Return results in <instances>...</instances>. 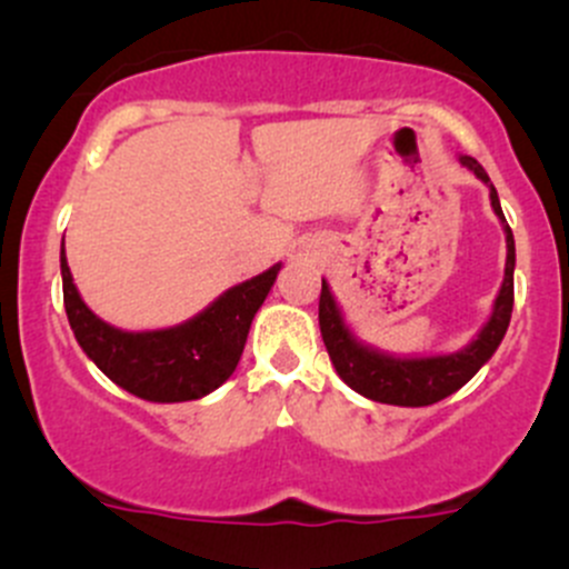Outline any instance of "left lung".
I'll use <instances>...</instances> for the list:
<instances>
[{
    "instance_id": "1",
    "label": "left lung",
    "mask_w": 569,
    "mask_h": 569,
    "mask_svg": "<svg viewBox=\"0 0 569 569\" xmlns=\"http://www.w3.org/2000/svg\"><path fill=\"white\" fill-rule=\"evenodd\" d=\"M462 168L479 178L481 183L490 187V206L496 217L501 220L503 233H507V267H503V283L498 289L496 302H492L490 319L481 325L476 338L465 343L460 352L449 355H391L371 343L360 341L352 332V327L343 319L336 297H332L330 283L321 280L319 297V327L325 338L327 355L336 366L338 377L347 382L352 391L371 401L396 407H427L435 401L446 399L455 391H460L465 382L496 355L498 343L507 336L509 319H512L515 306V237L512 228L507 226L498 200L496 187L490 176L485 173L473 157H460Z\"/></svg>"
}]
</instances>
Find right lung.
I'll use <instances>...</instances> for the list:
<instances>
[{
	"label": "right lung",
	"instance_id": "add662e5",
	"mask_svg": "<svg viewBox=\"0 0 569 569\" xmlns=\"http://www.w3.org/2000/svg\"><path fill=\"white\" fill-rule=\"evenodd\" d=\"M62 300L82 352L123 391L146 401H192L209 396L237 369L252 317L267 300L280 263L231 286L209 308L162 330H120L84 306L66 248L60 250Z\"/></svg>",
	"mask_w": 569,
	"mask_h": 569
}]
</instances>
